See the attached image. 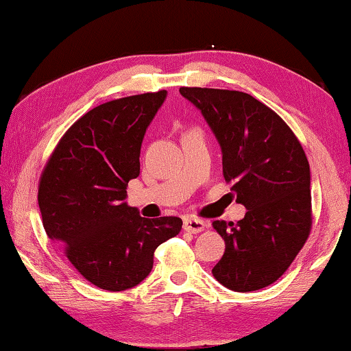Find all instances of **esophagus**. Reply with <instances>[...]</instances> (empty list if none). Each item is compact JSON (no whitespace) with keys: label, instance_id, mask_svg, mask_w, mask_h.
<instances>
[{"label":"esophagus","instance_id":"1","mask_svg":"<svg viewBox=\"0 0 351 351\" xmlns=\"http://www.w3.org/2000/svg\"><path fill=\"white\" fill-rule=\"evenodd\" d=\"M182 227H184V230L189 232V234H199V232L205 229L206 223L202 219L189 218V219H184V224H182Z\"/></svg>","mask_w":351,"mask_h":351}]
</instances>
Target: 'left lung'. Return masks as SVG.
Wrapping results in <instances>:
<instances>
[{"mask_svg": "<svg viewBox=\"0 0 351 351\" xmlns=\"http://www.w3.org/2000/svg\"><path fill=\"white\" fill-rule=\"evenodd\" d=\"M223 151V175L246 215L213 221L226 241L215 278L237 293L263 289L283 275L312 229L310 165L298 136L275 111L239 90L181 87Z\"/></svg>", "mask_w": 351, "mask_h": 351, "instance_id": "1", "label": "left lung"}]
</instances>
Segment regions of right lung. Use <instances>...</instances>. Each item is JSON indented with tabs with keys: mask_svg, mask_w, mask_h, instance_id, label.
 Returning <instances> with one entry per match:
<instances>
[{
	"mask_svg": "<svg viewBox=\"0 0 351 351\" xmlns=\"http://www.w3.org/2000/svg\"><path fill=\"white\" fill-rule=\"evenodd\" d=\"M167 90L103 103L68 128L44 167L38 204L47 237L79 274L106 291L130 289L149 275L154 251L180 234L176 216L141 218L125 200L140 175L146 128Z\"/></svg>",
	"mask_w": 351,
	"mask_h": 351,
	"instance_id": "obj_1",
	"label": "right lung"
}]
</instances>
